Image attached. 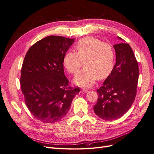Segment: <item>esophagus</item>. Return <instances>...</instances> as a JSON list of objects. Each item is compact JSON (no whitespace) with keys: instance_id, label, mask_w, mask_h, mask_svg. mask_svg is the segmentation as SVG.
<instances>
[{"instance_id":"esophagus-1","label":"esophagus","mask_w":154,"mask_h":154,"mask_svg":"<svg viewBox=\"0 0 154 154\" xmlns=\"http://www.w3.org/2000/svg\"><path fill=\"white\" fill-rule=\"evenodd\" d=\"M88 91V89H85V88H83V89L81 91V93H85V92H87Z\"/></svg>"}]
</instances>
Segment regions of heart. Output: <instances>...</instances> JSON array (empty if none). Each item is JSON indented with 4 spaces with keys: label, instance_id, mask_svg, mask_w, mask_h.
<instances>
[{
    "label": "heart",
    "instance_id": "obj_1",
    "mask_svg": "<svg viewBox=\"0 0 154 154\" xmlns=\"http://www.w3.org/2000/svg\"><path fill=\"white\" fill-rule=\"evenodd\" d=\"M75 52L68 51L63 55L64 68L72 75L81 69L82 61L84 69L74 79L81 86L92 85L98 77L103 79L110 75L114 69L115 51L113 46L92 36L84 38L75 46Z\"/></svg>",
    "mask_w": 154,
    "mask_h": 154
}]
</instances>
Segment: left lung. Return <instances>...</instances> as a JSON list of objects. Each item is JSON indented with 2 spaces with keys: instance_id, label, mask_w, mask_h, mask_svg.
Masks as SVG:
<instances>
[{
  "instance_id": "left-lung-1",
  "label": "left lung",
  "mask_w": 154,
  "mask_h": 154,
  "mask_svg": "<svg viewBox=\"0 0 154 154\" xmlns=\"http://www.w3.org/2000/svg\"><path fill=\"white\" fill-rule=\"evenodd\" d=\"M113 46L116 63L111 74L97 90V101L94 106L96 115L108 121L121 118L131 108L136 97L139 76L138 62L131 46L125 43Z\"/></svg>"
}]
</instances>
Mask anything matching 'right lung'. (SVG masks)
Listing matches in <instances>:
<instances>
[{
    "mask_svg": "<svg viewBox=\"0 0 154 154\" xmlns=\"http://www.w3.org/2000/svg\"><path fill=\"white\" fill-rule=\"evenodd\" d=\"M60 36H50L35 43L24 57L20 78L25 104L31 114L43 123L63 118L80 88L69 86L62 60L74 43Z\"/></svg>",
    "mask_w": 154,
    "mask_h": 154,
    "instance_id": "obj_1",
    "label": "right lung"
}]
</instances>
